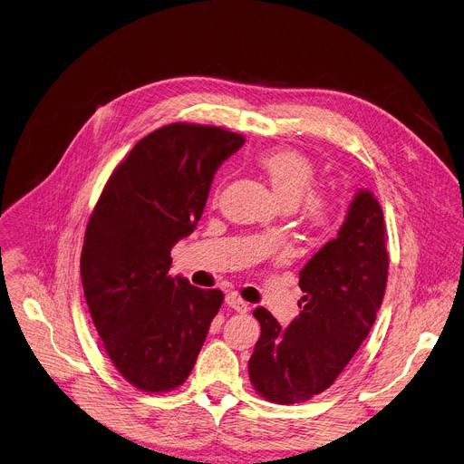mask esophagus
<instances>
[{"label": "esophagus", "mask_w": 464, "mask_h": 464, "mask_svg": "<svg viewBox=\"0 0 464 464\" xmlns=\"http://www.w3.org/2000/svg\"><path fill=\"white\" fill-rule=\"evenodd\" d=\"M226 304L233 309V311H237V313H246L247 309H249V305L240 298V296H237V294H227L226 296Z\"/></svg>", "instance_id": "obj_1"}]
</instances>
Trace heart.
<instances>
[{
  "mask_svg": "<svg viewBox=\"0 0 464 464\" xmlns=\"http://www.w3.org/2000/svg\"><path fill=\"white\" fill-rule=\"evenodd\" d=\"M257 166L279 201L286 208L298 205L302 220L311 229L320 231L329 226L331 203L324 194L311 190L316 170L307 155L296 150H268L257 157Z\"/></svg>",
  "mask_w": 464,
  "mask_h": 464,
  "instance_id": "obj_1",
  "label": "heart"
}]
</instances>
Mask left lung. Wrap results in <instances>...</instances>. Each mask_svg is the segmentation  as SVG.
Instances as JSON below:
<instances>
[{
    "mask_svg": "<svg viewBox=\"0 0 464 464\" xmlns=\"http://www.w3.org/2000/svg\"><path fill=\"white\" fill-rule=\"evenodd\" d=\"M383 210L359 190L336 238L324 244L300 272V314L281 327L254 311L261 336L247 372L254 389L274 403H302L329 389L368 336L382 307L387 272Z\"/></svg>",
    "mask_w": 464,
    "mask_h": 464,
    "instance_id": "obj_1",
    "label": "left lung"
}]
</instances>
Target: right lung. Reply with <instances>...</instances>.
Segmentation results:
<instances>
[{"instance_id": "obj_1", "label": "right lung", "mask_w": 464, "mask_h": 464, "mask_svg": "<svg viewBox=\"0 0 464 464\" xmlns=\"http://www.w3.org/2000/svg\"><path fill=\"white\" fill-rule=\"evenodd\" d=\"M244 137L215 125L168 123L135 144L111 174L85 231L81 281L103 348L144 392L185 383L224 294L168 274L218 166Z\"/></svg>"}]
</instances>
